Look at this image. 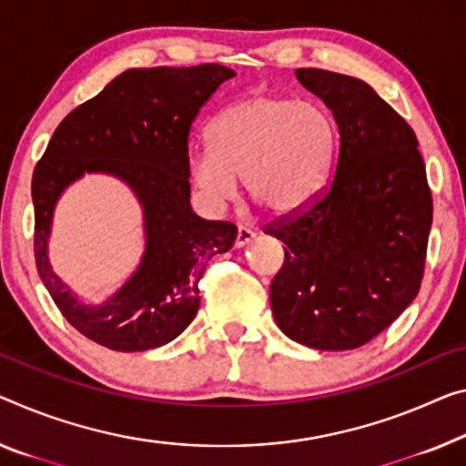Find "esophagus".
I'll return each instance as SVG.
<instances>
[{
  "label": "esophagus",
  "instance_id": "1",
  "mask_svg": "<svg viewBox=\"0 0 466 466\" xmlns=\"http://www.w3.org/2000/svg\"><path fill=\"white\" fill-rule=\"evenodd\" d=\"M254 238H256V233L252 231V228H248L246 225H239L238 227V235H235V248L248 246V243L252 241Z\"/></svg>",
  "mask_w": 466,
  "mask_h": 466
}]
</instances>
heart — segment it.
Returning a JSON list of instances; mask_svg holds the SVG:
<instances>
[{"label": "heart", "instance_id": "1", "mask_svg": "<svg viewBox=\"0 0 466 466\" xmlns=\"http://www.w3.org/2000/svg\"><path fill=\"white\" fill-rule=\"evenodd\" d=\"M210 147L189 154V177L206 199L227 202L243 178L248 196L283 217L325 187L338 154L339 128L319 102L285 96L238 99L208 127Z\"/></svg>", "mask_w": 466, "mask_h": 466}]
</instances>
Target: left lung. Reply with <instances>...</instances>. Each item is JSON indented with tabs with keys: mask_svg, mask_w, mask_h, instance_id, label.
<instances>
[{
	"mask_svg": "<svg viewBox=\"0 0 466 466\" xmlns=\"http://www.w3.org/2000/svg\"><path fill=\"white\" fill-rule=\"evenodd\" d=\"M333 112L339 154L331 181L264 233L285 243L270 308L289 339L354 350L388 329L423 281L431 189L410 125L360 78L298 68Z\"/></svg>",
	"mask_w": 466,
	"mask_h": 466,
	"instance_id": "obj_1",
	"label": "left lung"
}]
</instances>
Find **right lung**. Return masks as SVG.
Returning a JSON list of instances; mask_svg holds the SVG:
<instances>
[{"mask_svg": "<svg viewBox=\"0 0 466 466\" xmlns=\"http://www.w3.org/2000/svg\"><path fill=\"white\" fill-rule=\"evenodd\" d=\"M220 64L131 68L68 114L33 173L35 262L64 319L116 352H146L181 335L199 308V279L231 249L238 227L191 210L189 128L227 78ZM85 172H106L138 196L147 223L140 268L99 307L83 305L48 267L46 239L61 191Z\"/></svg>", "mask_w": 466, "mask_h": 466, "instance_id": "right-lung-1", "label": "right lung"}]
</instances>
